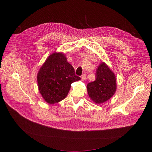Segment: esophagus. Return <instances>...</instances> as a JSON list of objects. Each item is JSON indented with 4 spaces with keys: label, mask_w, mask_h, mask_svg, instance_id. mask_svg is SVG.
Segmentation results:
<instances>
[{
    "label": "esophagus",
    "mask_w": 152,
    "mask_h": 152,
    "mask_svg": "<svg viewBox=\"0 0 152 152\" xmlns=\"http://www.w3.org/2000/svg\"><path fill=\"white\" fill-rule=\"evenodd\" d=\"M81 79L83 81H85L86 79V74H83V75H82V76H81Z\"/></svg>",
    "instance_id": "obj_1"
}]
</instances>
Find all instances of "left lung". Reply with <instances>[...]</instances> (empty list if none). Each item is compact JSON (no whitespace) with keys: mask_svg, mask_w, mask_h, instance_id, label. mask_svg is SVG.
Here are the masks:
<instances>
[{"mask_svg":"<svg viewBox=\"0 0 152 152\" xmlns=\"http://www.w3.org/2000/svg\"><path fill=\"white\" fill-rule=\"evenodd\" d=\"M95 75V80L87 84V89L91 99L99 104L107 102L115 94L116 76L104 62L98 66Z\"/></svg>","mask_w":152,"mask_h":152,"instance_id":"8db88e82","label":"left lung"}]
</instances>
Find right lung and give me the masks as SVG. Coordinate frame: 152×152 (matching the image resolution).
Returning a JSON list of instances; mask_svg holds the SVG:
<instances>
[{
    "instance_id": "add662e5",
    "label": "right lung",
    "mask_w": 152,
    "mask_h": 152,
    "mask_svg": "<svg viewBox=\"0 0 152 152\" xmlns=\"http://www.w3.org/2000/svg\"><path fill=\"white\" fill-rule=\"evenodd\" d=\"M75 73L74 68L63 53L51 54L37 76L39 91L44 100L54 104L66 98L71 84L81 79Z\"/></svg>"
}]
</instances>
